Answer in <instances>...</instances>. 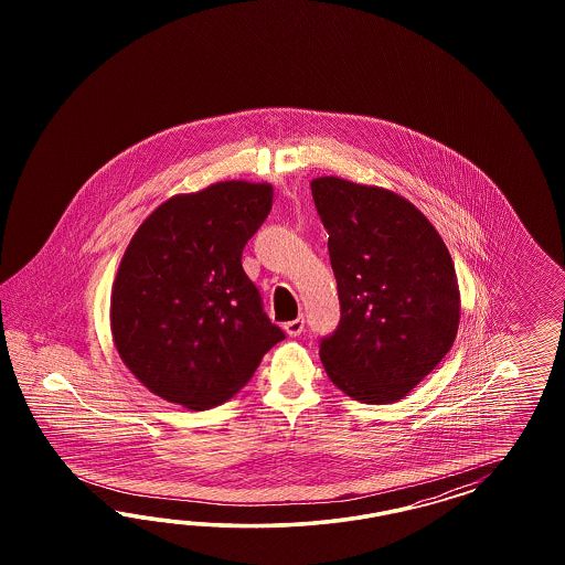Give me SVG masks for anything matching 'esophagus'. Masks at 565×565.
I'll list each match as a JSON object with an SVG mask.
<instances>
[{
	"mask_svg": "<svg viewBox=\"0 0 565 565\" xmlns=\"http://www.w3.org/2000/svg\"><path fill=\"white\" fill-rule=\"evenodd\" d=\"M286 333L290 335V338H296V335H300L302 333V329H305V319L302 317H298V319H294V321H288L286 326Z\"/></svg>",
	"mask_w": 565,
	"mask_h": 565,
	"instance_id": "34e87169",
	"label": "esophagus"
}]
</instances>
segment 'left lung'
Wrapping results in <instances>:
<instances>
[{
    "label": "left lung",
    "mask_w": 565,
    "mask_h": 565,
    "mask_svg": "<svg viewBox=\"0 0 565 565\" xmlns=\"http://www.w3.org/2000/svg\"><path fill=\"white\" fill-rule=\"evenodd\" d=\"M329 234L342 319L321 342L326 373L364 404L406 397L451 350L460 288L439 232L392 190L338 175L310 182Z\"/></svg>",
    "instance_id": "obj_1"
}]
</instances>
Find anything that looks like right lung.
Masks as SVG:
<instances>
[{
	"mask_svg": "<svg viewBox=\"0 0 565 565\" xmlns=\"http://www.w3.org/2000/svg\"><path fill=\"white\" fill-rule=\"evenodd\" d=\"M274 186L227 180L175 194L140 223L111 288L109 326L128 371L189 411L227 402L286 335L242 269Z\"/></svg>",
	"mask_w": 565,
	"mask_h": 565,
	"instance_id": "1",
	"label": "right lung"
}]
</instances>
